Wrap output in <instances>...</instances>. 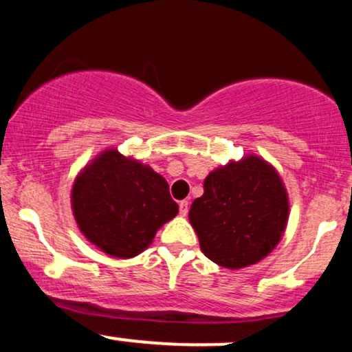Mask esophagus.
<instances>
[{
  "mask_svg": "<svg viewBox=\"0 0 352 352\" xmlns=\"http://www.w3.org/2000/svg\"><path fill=\"white\" fill-rule=\"evenodd\" d=\"M188 207H190V204L187 200H182L180 204H179V208H180V215L182 217H185L188 213Z\"/></svg>",
  "mask_w": 352,
  "mask_h": 352,
  "instance_id": "1",
  "label": "esophagus"
}]
</instances>
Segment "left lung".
<instances>
[{
	"label": "left lung",
	"instance_id": "8db88e82",
	"mask_svg": "<svg viewBox=\"0 0 352 352\" xmlns=\"http://www.w3.org/2000/svg\"><path fill=\"white\" fill-rule=\"evenodd\" d=\"M288 217V192L280 173L254 153L210 172L204 195L188 212L201 252L228 270L268 256L280 243Z\"/></svg>",
	"mask_w": 352,
	"mask_h": 352
}]
</instances>
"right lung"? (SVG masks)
I'll return each instance as SVG.
<instances>
[{"label": "right lung", "instance_id": "obj_1", "mask_svg": "<svg viewBox=\"0 0 352 352\" xmlns=\"http://www.w3.org/2000/svg\"><path fill=\"white\" fill-rule=\"evenodd\" d=\"M71 208L84 236L112 258H134L179 213L168 184L151 165L116 147L96 155L76 177Z\"/></svg>", "mask_w": 352, "mask_h": 352}]
</instances>
